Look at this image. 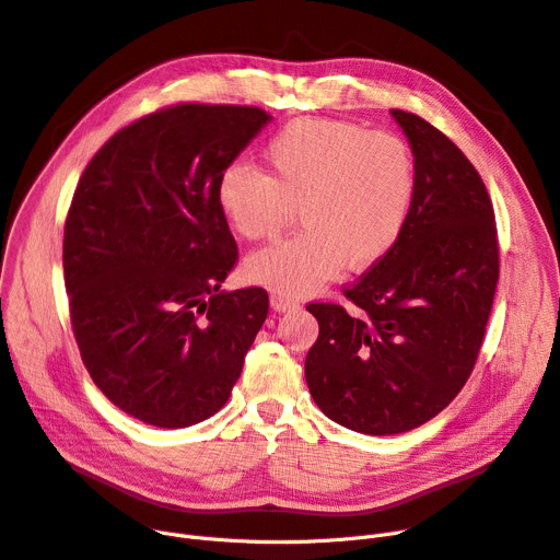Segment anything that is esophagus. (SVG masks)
<instances>
[{"instance_id": "esophagus-1", "label": "esophagus", "mask_w": 560, "mask_h": 560, "mask_svg": "<svg viewBox=\"0 0 560 560\" xmlns=\"http://www.w3.org/2000/svg\"><path fill=\"white\" fill-rule=\"evenodd\" d=\"M270 306H272V311H277V313H285V311L300 308V304H296L294 300H288V296L277 294V292L270 296Z\"/></svg>"}]
</instances>
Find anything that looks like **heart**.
I'll return each mask as SVG.
<instances>
[{
    "instance_id": "b5f03b06",
    "label": "heart",
    "mask_w": 560,
    "mask_h": 560,
    "mask_svg": "<svg viewBox=\"0 0 560 560\" xmlns=\"http://www.w3.org/2000/svg\"><path fill=\"white\" fill-rule=\"evenodd\" d=\"M268 175L230 162L215 205L247 238H272L300 205L302 232L254 252L247 281L285 296L317 292L349 272H369L396 249L417 202L419 173L409 143L392 132L338 119H294L266 145Z\"/></svg>"
}]
</instances>
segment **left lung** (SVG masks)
Returning a JSON list of instances; mask_svg holds the SVG:
<instances>
[{
    "instance_id": "left-lung-1",
    "label": "left lung",
    "mask_w": 560,
    "mask_h": 560,
    "mask_svg": "<svg viewBox=\"0 0 560 560\" xmlns=\"http://www.w3.org/2000/svg\"><path fill=\"white\" fill-rule=\"evenodd\" d=\"M412 148L417 202L396 249L335 304H311L319 338L306 383L322 412L362 434L434 419L466 385L500 277L491 198L459 148L412 112L392 109Z\"/></svg>"
}]
</instances>
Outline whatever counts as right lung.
Segmentation results:
<instances>
[{"mask_svg":"<svg viewBox=\"0 0 560 560\" xmlns=\"http://www.w3.org/2000/svg\"><path fill=\"white\" fill-rule=\"evenodd\" d=\"M270 121L179 103L119 130L79 179L62 243L73 335L96 387L148 425L213 417L268 317L264 288H220L238 249L215 182Z\"/></svg>","mask_w":560,"mask_h":560,"instance_id":"right-lung-1","label":"right lung"}]
</instances>
